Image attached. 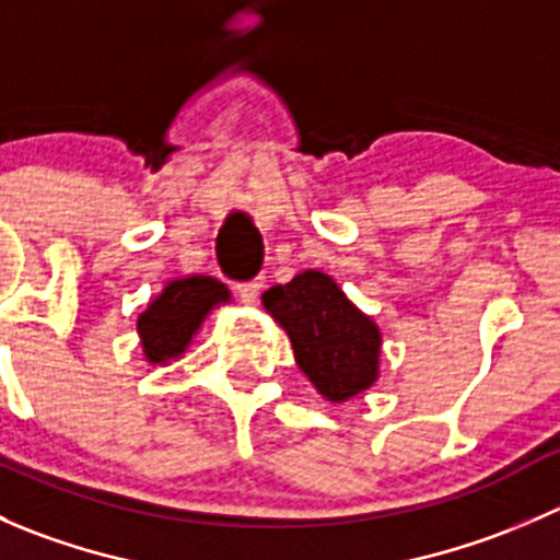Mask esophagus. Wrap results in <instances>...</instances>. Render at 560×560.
<instances>
[{
    "mask_svg": "<svg viewBox=\"0 0 560 560\" xmlns=\"http://www.w3.org/2000/svg\"><path fill=\"white\" fill-rule=\"evenodd\" d=\"M259 290H262V276H257V279H252V281H244V284H238L241 301L254 303L259 298Z\"/></svg>",
    "mask_w": 560,
    "mask_h": 560,
    "instance_id": "1",
    "label": "esophagus"
}]
</instances>
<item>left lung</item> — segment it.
Returning a JSON list of instances; mask_svg holds the SVG:
<instances>
[{
    "label": "left lung",
    "instance_id": "left-lung-1",
    "mask_svg": "<svg viewBox=\"0 0 560 560\" xmlns=\"http://www.w3.org/2000/svg\"><path fill=\"white\" fill-rule=\"evenodd\" d=\"M265 308L290 336L295 360L327 400L354 398L380 376V327L319 270L270 287Z\"/></svg>",
    "mask_w": 560,
    "mask_h": 560
}]
</instances>
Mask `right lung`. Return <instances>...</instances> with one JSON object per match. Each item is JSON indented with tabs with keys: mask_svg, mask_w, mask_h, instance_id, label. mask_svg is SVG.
Wrapping results in <instances>:
<instances>
[{
	"mask_svg": "<svg viewBox=\"0 0 560 560\" xmlns=\"http://www.w3.org/2000/svg\"><path fill=\"white\" fill-rule=\"evenodd\" d=\"M224 301H230L228 287L211 276L171 281L138 319V332L149 363L165 365L167 360L178 358L189 347L191 336L200 330L211 306Z\"/></svg>",
	"mask_w": 560,
	"mask_h": 560,
	"instance_id": "add662e5",
	"label": "right lung"
}]
</instances>
